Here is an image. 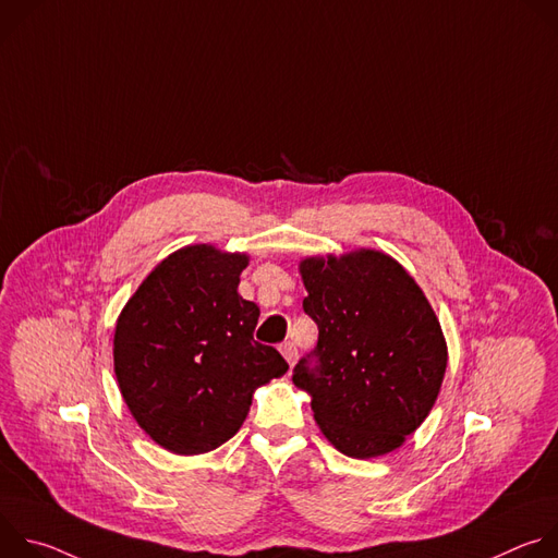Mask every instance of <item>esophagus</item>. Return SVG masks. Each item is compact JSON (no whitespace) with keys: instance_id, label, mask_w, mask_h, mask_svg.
<instances>
[{"instance_id":"esophagus-1","label":"esophagus","mask_w":558,"mask_h":558,"mask_svg":"<svg viewBox=\"0 0 558 558\" xmlns=\"http://www.w3.org/2000/svg\"><path fill=\"white\" fill-rule=\"evenodd\" d=\"M280 353L284 355V360L289 362V366L295 364V360H298V349H295L293 342H282V344H280Z\"/></svg>"}]
</instances>
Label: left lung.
Instances as JSON below:
<instances>
[{"mask_svg":"<svg viewBox=\"0 0 558 558\" xmlns=\"http://www.w3.org/2000/svg\"><path fill=\"white\" fill-rule=\"evenodd\" d=\"M317 347L293 368L313 420L347 457L400 448L428 417L448 364L437 315L390 256L357 250L300 263Z\"/></svg>","mask_w":558,"mask_h":558,"instance_id":"left-lung-1","label":"left lung"}]
</instances>
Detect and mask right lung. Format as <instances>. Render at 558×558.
<instances>
[{"label":"right lung","mask_w":558,"mask_h":558,"mask_svg":"<svg viewBox=\"0 0 558 558\" xmlns=\"http://www.w3.org/2000/svg\"><path fill=\"white\" fill-rule=\"evenodd\" d=\"M247 254L190 245L158 263L123 306L114 373L136 424L174 454H201L241 430L258 386L287 373L254 340L258 304L238 293Z\"/></svg>","instance_id":"obj_1"}]
</instances>
